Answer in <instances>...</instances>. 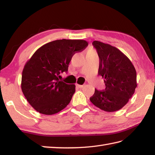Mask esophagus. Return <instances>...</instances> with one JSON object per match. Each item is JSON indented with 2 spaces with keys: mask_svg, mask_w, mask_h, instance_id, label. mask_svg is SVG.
Returning <instances> with one entry per match:
<instances>
[{
  "mask_svg": "<svg viewBox=\"0 0 155 155\" xmlns=\"http://www.w3.org/2000/svg\"><path fill=\"white\" fill-rule=\"evenodd\" d=\"M77 87L78 88H83L84 87V85H81V84H77Z\"/></svg>",
  "mask_w": 155,
  "mask_h": 155,
  "instance_id": "esophagus-1",
  "label": "esophagus"
}]
</instances>
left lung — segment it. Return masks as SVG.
Segmentation results:
<instances>
[{"mask_svg":"<svg viewBox=\"0 0 155 155\" xmlns=\"http://www.w3.org/2000/svg\"><path fill=\"white\" fill-rule=\"evenodd\" d=\"M99 57L98 74L104 78V90L95 88L91 103L100 109L114 112L121 109L133 95L137 84L135 68L126 55L116 47L94 41Z\"/></svg>","mask_w":155,"mask_h":155,"instance_id":"obj_1","label":"left lung"}]
</instances>
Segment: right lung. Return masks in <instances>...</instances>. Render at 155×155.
<instances>
[{"label":"right lung","instance_id":"obj_1","mask_svg":"<svg viewBox=\"0 0 155 155\" xmlns=\"http://www.w3.org/2000/svg\"><path fill=\"white\" fill-rule=\"evenodd\" d=\"M88 45L84 40L54 41L42 46L27 62L22 73V91L38 113L54 114L70 103L75 85L66 84L58 78L68 71L72 56Z\"/></svg>","mask_w":155,"mask_h":155}]
</instances>
